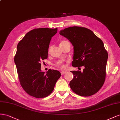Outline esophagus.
<instances>
[{
	"label": "esophagus",
	"mask_w": 120,
	"mask_h": 120,
	"mask_svg": "<svg viewBox=\"0 0 120 120\" xmlns=\"http://www.w3.org/2000/svg\"><path fill=\"white\" fill-rule=\"evenodd\" d=\"M66 72V71H61V74L63 75V74L65 73Z\"/></svg>",
	"instance_id": "1"
}]
</instances>
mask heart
<instances>
[{"label": "heart", "instance_id": "b5f03b06", "mask_svg": "<svg viewBox=\"0 0 120 120\" xmlns=\"http://www.w3.org/2000/svg\"><path fill=\"white\" fill-rule=\"evenodd\" d=\"M67 42H68V41H66V40H63V41H61V42H60V47L61 46H62V45H63V44H64L65 43H67ZM49 50H50V49H49ZM56 66H57L58 67H59V68H61V69H65L66 67V65L65 64L62 62V61H58V62L57 63V64H56Z\"/></svg>", "mask_w": 120, "mask_h": 120}]
</instances>
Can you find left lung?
I'll return each mask as SVG.
<instances>
[{
  "mask_svg": "<svg viewBox=\"0 0 120 120\" xmlns=\"http://www.w3.org/2000/svg\"><path fill=\"white\" fill-rule=\"evenodd\" d=\"M60 35L73 46L72 66L85 67L83 72L71 71L74 75L69 83L71 90L82 97L96 94L105 79L108 53L103 42L92 30L81 26L69 27L61 30Z\"/></svg>",
  "mask_w": 120,
  "mask_h": 120,
  "instance_id": "obj_1",
  "label": "left lung"
}]
</instances>
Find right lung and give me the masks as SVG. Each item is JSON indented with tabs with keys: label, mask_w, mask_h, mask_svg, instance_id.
I'll return each mask as SVG.
<instances>
[{
	"label": "right lung",
	"mask_w": 120,
	"mask_h": 120,
	"mask_svg": "<svg viewBox=\"0 0 120 120\" xmlns=\"http://www.w3.org/2000/svg\"><path fill=\"white\" fill-rule=\"evenodd\" d=\"M57 28H38L26 34L17 46L15 56L19 79L27 94L36 98H44L53 91L61 76L59 71L41 70L42 61L46 59L51 38Z\"/></svg>",
	"instance_id": "obj_1"
}]
</instances>
